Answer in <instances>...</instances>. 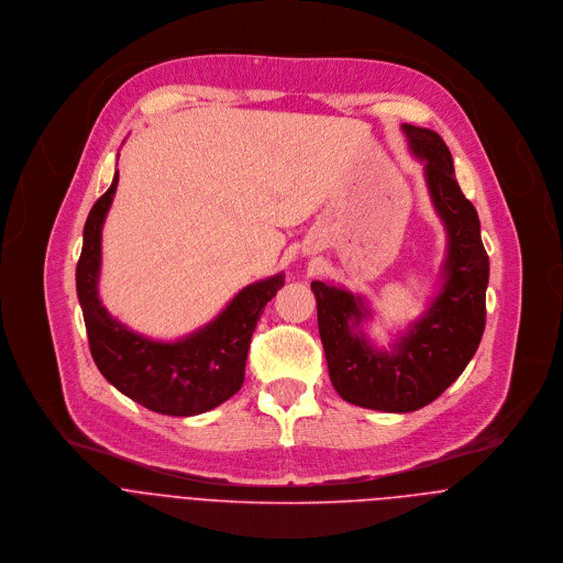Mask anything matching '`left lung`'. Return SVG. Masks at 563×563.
Segmentation results:
<instances>
[{
	"label": "left lung",
	"mask_w": 563,
	"mask_h": 563,
	"mask_svg": "<svg viewBox=\"0 0 563 563\" xmlns=\"http://www.w3.org/2000/svg\"><path fill=\"white\" fill-rule=\"evenodd\" d=\"M400 132L411 156L422 163L431 207L446 233L438 290L380 347L365 330L374 319L365 295L325 282L310 284L334 389L352 405L389 413L416 411L457 380L482 341L488 286L479 218L460 191L449 147L427 128L402 123Z\"/></svg>",
	"instance_id": "obj_1"
}]
</instances>
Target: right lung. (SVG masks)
Here are the masks:
<instances>
[{"mask_svg": "<svg viewBox=\"0 0 563 563\" xmlns=\"http://www.w3.org/2000/svg\"><path fill=\"white\" fill-rule=\"evenodd\" d=\"M117 187L119 172L86 220L77 264V297L92 358L110 385L156 413H205L240 391L257 319L286 277L277 273L244 286L209 323L185 336L165 341L132 330L103 306L99 292L103 224Z\"/></svg>", "mask_w": 563, "mask_h": 563, "instance_id": "right-lung-1", "label": "right lung"}]
</instances>
